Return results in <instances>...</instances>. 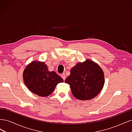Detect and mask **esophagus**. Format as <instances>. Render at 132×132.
<instances>
[{
  "instance_id": "1",
  "label": "esophagus",
  "mask_w": 132,
  "mask_h": 132,
  "mask_svg": "<svg viewBox=\"0 0 132 132\" xmlns=\"http://www.w3.org/2000/svg\"><path fill=\"white\" fill-rule=\"evenodd\" d=\"M61 77L63 78V79L64 80V81L65 79H66V76H65V75L64 73H63V74H62L61 75Z\"/></svg>"
}]
</instances>
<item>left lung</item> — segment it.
<instances>
[{
	"instance_id": "8db88e82",
	"label": "left lung",
	"mask_w": 132,
	"mask_h": 132,
	"mask_svg": "<svg viewBox=\"0 0 132 132\" xmlns=\"http://www.w3.org/2000/svg\"><path fill=\"white\" fill-rule=\"evenodd\" d=\"M70 85L74 96L80 100H88L100 93L105 82L103 71L94 62L87 59L78 63L70 70L65 80Z\"/></svg>"
}]
</instances>
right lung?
<instances>
[{"label":"right lung","instance_id":"1","mask_svg":"<svg viewBox=\"0 0 132 132\" xmlns=\"http://www.w3.org/2000/svg\"><path fill=\"white\" fill-rule=\"evenodd\" d=\"M25 84L32 93L45 97L51 94L63 79L54 71H50L42 62L34 61L28 64L23 73Z\"/></svg>","mask_w":132,"mask_h":132}]
</instances>
